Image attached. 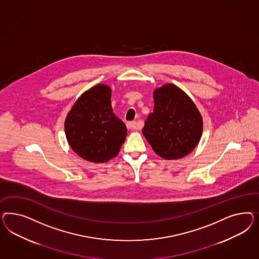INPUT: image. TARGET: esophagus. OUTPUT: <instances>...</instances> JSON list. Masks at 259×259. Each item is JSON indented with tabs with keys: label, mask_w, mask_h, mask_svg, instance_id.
Here are the masks:
<instances>
[{
	"label": "esophagus",
	"mask_w": 259,
	"mask_h": 259,
	"mask_svg": "<svg viewBox=\"0 0 259 259\" xmlns=\"http://www.w3.org/2000/svg\"><path fill=\"white\" fill-rule=\"evenodd\" d=\"M126 126H127V128L129 130H138V129H140V127L138 125V122H136V121H128L126 123Z\"/></svg>",
	"instance_id": "obj_1"
}]
</instances>
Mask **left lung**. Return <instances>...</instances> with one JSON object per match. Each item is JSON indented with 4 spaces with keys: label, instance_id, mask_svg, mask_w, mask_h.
<instances>
[{
    "label": "left lung",
    "instance_id": "obj_1",
    "mask_svg": "<svg viewBox=\"0 0 259 259\" xmlns=\"http://www.w3.org/2000/svg\"><path fill=\"white\" fill-rule=\"evenodd\" d=\"M154 112L142 129L143 136L159 157H185L195 149L202 134V118L195 103L169 83L154 92Z\"/></svg>",
    "mask_w": 259,
    "mask_h": 259
}]
</instances>
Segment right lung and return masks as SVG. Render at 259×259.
I'll list each match as a JSON object with an SVG mask.
<instances>
[{"instance_id":"add662e5","label":"right lung","mask_w":259,"mask_h":259,"mask_svg":"<svg viewBox=\"0 0 259 259\" xmlns=\"http://www.w3.org/2000/svg\"><path fill=\"white\" fill-rule=\"evenodd\" d=\"M73 151L92 162H106L116 157L125 141L127 129L114 114L111 89L98 84L78 98L64 123Z\"/></svg>"}]
</instances>
